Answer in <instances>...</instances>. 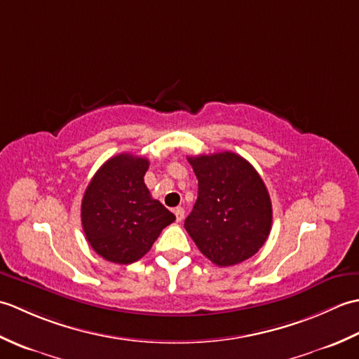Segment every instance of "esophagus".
Here are the masks:
<instances>
[{
    "label": "esophagus",
    "instance_id": "esophagus-1",
    "mask_svg": "<svg viewBox=\"0 0 359 359\" xmlns=\"http://www.w3.org/2000/svg\"><path fill=\"white\" fill-rule=\"evenodd\" d=\"M174 215H175V220H177V222H182V219H184V215H185V210L182 207L174 208Z\"/></svg>",
    "mask_w": 359,
    "mask_h": 359
}]
</instances>
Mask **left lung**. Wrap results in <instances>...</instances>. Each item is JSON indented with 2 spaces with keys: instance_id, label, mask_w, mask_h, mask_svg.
<instances>
[{
  "instance_id": "left-lung-1",
  "label": "left lung",
  "mask_w": 359,
  "mask_h": 359,
  "mask_svg": "<svg viewBox=\"0 0 359 359\" xmlns=\"http://www.w3.org/2000/svg\"><path fill=\"white\" fill-rule=\"evenodd\" d=\"M199 194L185 219L197 248L212 264L230 266L256 255L273 222L270 194L245 158L225 151L188 157Z\"/></svg>"
}]
</instances>
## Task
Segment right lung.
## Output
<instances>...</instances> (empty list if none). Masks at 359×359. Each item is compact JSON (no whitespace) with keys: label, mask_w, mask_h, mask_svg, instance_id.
<instances>
[{"label":"right lung","mask_w":359,"mask_h":359,"mask_svg":"<svg viewBox=\"0 0 359 359\" xmlns=\"http://www.w3.org/2000/svg\"><path fill=\"white\" fill-rule=\"evenodd\" d=\"M149 160L123 152L100 166L83 196L81 225L89 245L114 264H133L175 216L144 185Z\"/></svg>","instance_id":"add662e5"}]
</instances>
